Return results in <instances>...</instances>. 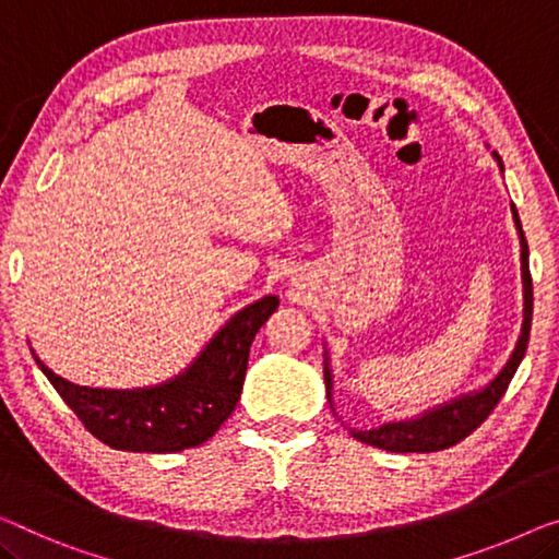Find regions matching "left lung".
Listing matches in <instances>:
<instances>
[{"label":"left lung","instance_id":"obj_1","mask_svg":"<svg viewBox=\"0 0 559 559\" xmlns=\"http://www.w3.org/2000/svg\"><path fill=\"white\" fill-rule=\"evenodd\" d=\"M499 170L504 173L502 157L495 155ZM512 218L514 228H518L520 236V271H522V326L520 336L514 341V348L510 359L504 361L502 369H499L492 379L487 381L485 386L466 391L449 402H441L431 409H424L416 416H406V419H391L379 424L377 429H352V435L364 441V444H371L377 449H384V452H441V449L454 447L456 441L469 437L474 429L479 427L481 421L487 419L489 412L495 409L499 399H502L507 384H510L514 371L524 359V352H527L530 341V326H532V278H530V248L527 240H524L522 223L518 215V207L512 205ZM326 346V344H323ZM323 381H326V396L333 409V369L329 359V348L323 352ZM336 414V409H333ZM338 416V414H336ZM341 421V416H338Z\"/></svg>","mask_w":559,"mask_h":559}]
</instances>
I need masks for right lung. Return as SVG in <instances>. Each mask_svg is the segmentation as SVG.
Listing matches in <instances>:
<instances>
[{
	"instance_id": "add662e5",
	"label": "right lung",
	"mask_w": 559,
	"mask_h": 559,
	"mask_svg": "<svg viewBox=\"0 0 559 559\" xmlns=\"http://www.w3.org/2000/svg\"><path fill=\"white\" fill-rule=\"evenodd\" d=\"M278 308L263 296L230 316L193 361L173 379L140 389H95L72 384L32 352L41 373L90 435L122 452L168 454L211 439L236 409L258 329Z\"/></svg>"
}]
</instances>
